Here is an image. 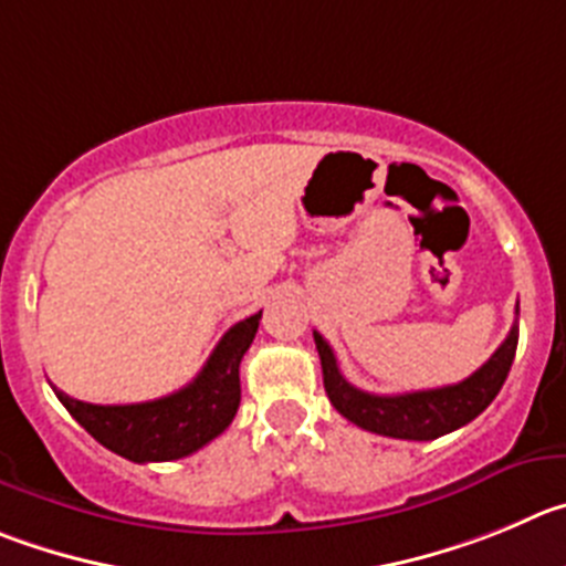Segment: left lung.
I'll return each instance as SVG.
<instances>
[{
  "instance_id": "8db88e82",
  "label": "left lung",
  "mask_w": 566,
  "mask_h": 566,
  "mask_svg": "<svg viewBox=\"0 0 566 566\" xmlns=\"http://www.w3.org/2000/svg\"><path fill=\"white\" fill-rule=\"evenodd\" d=\"M516 313H520V304H516ZM313 335L321 368H324L326 396L343 419L368 432H377V436L432 441V438H441L458 427L469 424L494 402V396L500 394L511 371V363H514L520 326H511L503 346L463 382L396 396H379L355 388L337 368V357L329 343L324 340V335H318V332H313Z\"/></svg>"
}]
</instances>
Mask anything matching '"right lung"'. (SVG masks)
Here are the masks:
<instances>
[{
  "mask_svg": "<svg viewBox=\"0 0 566 566\" xmlns=\"http://www.w3.org/2000/svg\"><path fill=\"white\" fill-rule=\"evenodd\" d=\"M262 310L240 321L214 346L198 377L153 402L88 405L55 388L72 419L105 450L134 463L178 461L218 438L240 408V363L259 329Z\"/></svg>",
  "mask_w": 566,
  "mask_h": 566,
  "instance_id": "obj_1",
  "label": "right lung"
}]
</instances>
